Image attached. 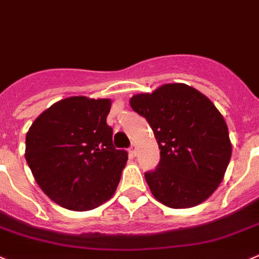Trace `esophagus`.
Here are the masks:
<instances>
[{
  "label": "esophagus",
  "instance_id": "esophagus-1",
  "mask_svg": "<svg viewBox=\"0 0 259 259\" xmlns=\"http://www.w3.org/2000/svg\"><path fill=\"white\" fill-rule=\"evenodd\" d=\"M129 153L132 157H135V154H137V146H135V144H132V146L129 147Z\"/></svg>",
  "mask_w": 259,
  "mask_h": 259
}]
</instances>
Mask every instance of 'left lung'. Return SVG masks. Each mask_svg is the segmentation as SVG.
Segmentation results:
<instances>
[{"instance_id": "8db88e82", "label": "left lung", "mask_w": 259, "mask_h": 259, "mask_svg": "<svg viewBox=\"0 0 259 259\" xmlns=\"http://www.w3.org/2000/svg\"><path fill=\"white\" fill-rule=\"evenodd\" d=\"M130 106L151 125L161 151L156 168L144 174L154 198L171 208L206 200L231 158L228 125L213 103L197 89L176 83L137 94Z\"/></svg>"}]
</instances>
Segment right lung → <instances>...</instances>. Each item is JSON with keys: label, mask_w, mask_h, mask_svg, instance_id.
Masks as SVG:
<instances>
[{"label": "right lung", "mask_w": 259, "mask_h": 259, "mask_svg": "<svg viewBox=\"0 0 259 259\" xmlns=\"http://www.w3.org/2000/svg\"><path fill=\"white\" fill-rule=\"evenodd\" d=\"M110 100L69 97L31 124L25 159L40 189L59 206L89 211L115 193L127 161L112 143Z\"/></svg>", "instance_id": "obj_1"}]
</instances>
